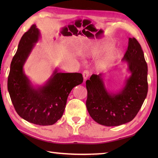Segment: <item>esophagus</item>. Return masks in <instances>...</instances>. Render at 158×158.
<instances>
[{
    "instance_id": "34e87169",
    "label": "esophagus",
    "mask_w": 158,
    "mask_h": 158,
    "mask_svg": "<svg viewBox=\"0 0 158 158\" xmlns=\"http://www.w3.org/2000/svg\"><path fill=\"white\" fill-rule=\"evenodd\" d=\"M89 76V72L88 70H85V71H83V79H84V81H85L87 79Z\"/></svg>"
}]
</instances>
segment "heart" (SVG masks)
I'll use <instances>...</instances> for the list:
<instances>
[{"mask_svg": "<svg viewBox=\"0 0 158 158\" xmlns=\"http://www.w3.org/2000/svg\"><path fill=\"white\" fill-rule=\"evenodd\" d=\"M105 45L101 43H98L94 44L90 49H89V52L94 55H98L101 53L105 49ZM120 55V52L117 49L112 50L109 52L105 58L100 62V65L104 68H107L110 66L115 60L119 58Z\"/></svg>", "mask_w": 158, "mask_h": 158, "instance_id": "1", "label": "heart"}]
</instances>
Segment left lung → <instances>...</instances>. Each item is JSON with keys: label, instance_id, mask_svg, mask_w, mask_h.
Instances as JSON below:
<instances>
[{"label": "left lung", "instance_id": "1", "mask_svg": "<svg viewBox=\"0 0 158 158\" xmlns=\"http://www.w3.org/2000/svg\"><path fill=\"white\" fill-rule=\"evenodd\" d=\"M122 64L127 65L130 75L118 91H110L105 85L106 77L110 72L92 75L86 81L87 109L92 118L100 125L117 126L131 122L147 97L148 69L141 46L135 38L128 39Z\"/></svg>", "mask_w": 158, "mask_h": 158}]
</instances>
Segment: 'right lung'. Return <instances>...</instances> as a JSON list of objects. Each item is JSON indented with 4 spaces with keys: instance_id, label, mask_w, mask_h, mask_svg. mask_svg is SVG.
<instances>
[{
    "instance_id": "1",
    "label": "right lung",
    "mask_w": 158,
    "mask_h": 158,
    "mask_svg": "<svg viewBox=\"0 0 158 158\" xmlns=\"http://www.w3.org/2000/svg\"><path fill=\"white\" fill-rule=\"evenodd\" d=\"M41 37L40 30L32 25L18 44L10 66L7 88L18 115L27 122L50 126L61 118L70 92L83 83L82 74L64 73L57 68L42 85H34L23 69L35 44Z\"/></svg>"
}]
</instances>
